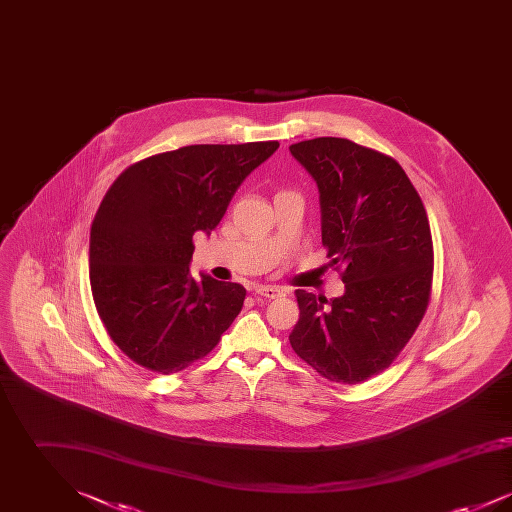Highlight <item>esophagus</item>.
<instances>
[{"label":"esophagus","instance_id":"obj_1","mask_svg":"<svg viewBox=\"0 0 512 512\" xmlns=\"http://www.w3.org/2000/svg\"><path fill=\"white\" fill-rule=\"evenodd\" d=\"M255 293L257 295H263L267 299H276L280 295H284L282 288H276V286H255Z\"/></svg>","mask_w":512,"mask_h":512}]
</instances>
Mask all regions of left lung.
Segmentation results:
<instances>
[{
    "mask_svg": "<svg viewBox=\"0 0 512 512\" xmlns=\"http://www.w3.org/2000/svg\"><path fill=\"white\" fill-rule=\"evenodd\" d=\"M320 194L322 244L345 292L297 290L293 351L320 376L359 384L399 355L426 313L434 247L426 209L401 165L345 138L290 146Z\"/></svg>",
    "mask_w": 512,
    "mask_h": 512,
    "instance_id": "obj_1",
    "label": "left lung"
}]
</instances>
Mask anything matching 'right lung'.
<instances>
[{"label": "right lung", "instance_id": "add662e5", "mask_svg": "<svg viewBox=\"0 0 512 512\" xmlns=\"http://www.w3.org/2000/svg\"><path fill=\"white\" fill-rule=\"evenodd\" d=\"M278 142L186 146L128 167L90 230V284L111 340L172 374L205 357L244 307L245 288L190 272L195 232L211 234Z\"/></svg>", "mask_w": 512, "mask_h": 512}]
</instances>
